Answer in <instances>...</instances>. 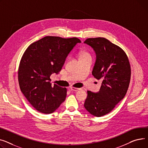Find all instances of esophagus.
<instances>
[{
  "label": "esophagus",
  "mask_w": 148,
  "mask_h": 148,
  "mask_svg": "<svg viewBox=\"0 0 148 148\" xmlns=\"http://www.w3.org/2000/svg\"><path fill=\"white\" fill-rule=\"evenodd\" d=\"M70 89H71L72 91H78V90H81V88H77L73 87V86H72V87H71Z\"/></svg>",
  "instance_id": "34e87169"
}]
</instances>
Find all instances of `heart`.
<instances>
[{
  "instance_id": "obj_1",
  "label": "heart",
  "mask_w": 148,
  "mask_h": 148,
  "mask_svg": "<svg viewBox=\"0 0 148 148\" xmlns=\"http://www.w3.org/2000/svg\"><path fill=\"white\" fill-rule=\"evenodd\" d=\"M90 57V55L89 53H84L82 54V57Z\"/></svg>"
}]
</instances>
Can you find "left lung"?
Returning a JSON list of instances; mask_svg holds the SVG:
<instances>
[{"label": "left lung", "mask_w": 148, "mask_h": 148, "mask_svg": "<svg viewBox=\"0 0 148 148\" xmlns=\"http://www.w3.org/2000/svg\"><path fill=\"white\" fill-rule=\"evenodd\" d=\"M85 43L91 46L96 54L92 72L97 79L102 80L100 91H88L84 107L97 117L105 115L124 99L128 90L131 67L124 51L105 38H88Z\"/></svg>", "instance_id": "left-lung-1"}]
</instances>
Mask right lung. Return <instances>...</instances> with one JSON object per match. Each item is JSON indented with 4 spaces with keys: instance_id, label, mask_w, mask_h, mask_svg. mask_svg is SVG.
<instances>
[{
    "instance_id": "1",
    "label": "right lung",
    "mask_w": 148,
    "mask_h": 148,
    "mask_svg": "<svg viewBox=\"0 0 148 148\" xmlns=\"http://www.w3.org/2000/svg\"><path fill=\"white\" fill-rule=\"evenodd\" d=\"M77 38L45 36L33 42L24 53L18 67L20 88L32 106L39 112H54L66 99V88L52 85L50 76L62 70Z\"/></svg>"
}]
</instances>
